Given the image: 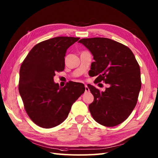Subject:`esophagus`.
Returning a JSON list of instances; mask_svg holds the SVG:
<instances>
[{
	"label": "esophagus",
	"instance_id": "1",
	"mask_svg": "<svg viewBox=\"0 0 158 158\" xmlns=\"http://www.w3.org/2000/svg\"><path fill=\"white\" fill-rule=\"evenodd\" d=\"M89 91V89L88 88V87L87 85H85V92H88Z\"/></svg>",
	"mask_w": 158,
	"mask_h": 158
}]
</instances>
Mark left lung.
Here are the masks:
<instances>
[{"instance_id":"1","label":"left lung","mask_w":158,"mask_h":158,"mask_svg":"<svg viewBox=\"0 0 158 158\" xmlns=\"http://www.w3.org/2000/svg\"><path fill=\"white\" fill-rule=\"evenodd\" d=\"M79 43L94 56L90 76L97 77L96 83L110 85L105 92L88 85L94 98L89 105L90 113L102 126L119 125L135 109L141 88L140 66L135 55L126 45L107 38L82 39Z\"/></svg>"}]
</instances>
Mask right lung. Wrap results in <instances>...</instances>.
Returning a JSON list of instances; mask_svg holds the SVG:
<instances>
[{"label": "right lung", "instance_id": "right-lung-1", "mask_svg": "<svg viewBox=\"0 0 158 158\" xmlns=\"http://www.w3.org/2000/svg\"><path fill=\"white\" fill-rule=\"evenodd\" d=\"M79 38L58 36L36 44L19 70V92L26 113L36 125L52 128L62 123L73 104L84 93L82 83L69 82L64 88L53 81L64 69L66 50Z\"/></svg>", "mask_w": 158, "mask_h": 158}]
</instances>
